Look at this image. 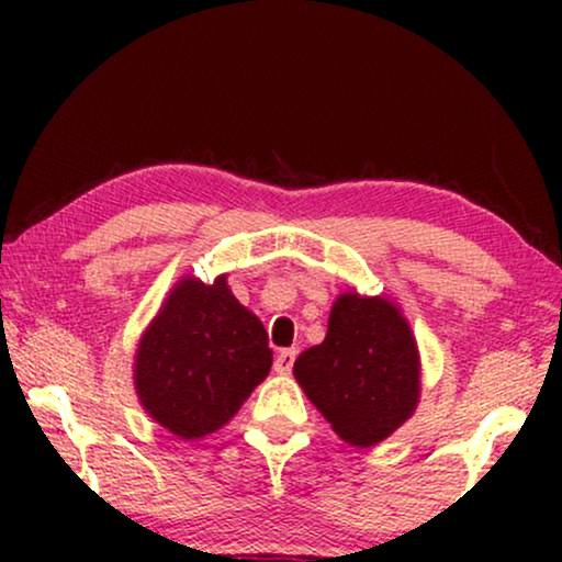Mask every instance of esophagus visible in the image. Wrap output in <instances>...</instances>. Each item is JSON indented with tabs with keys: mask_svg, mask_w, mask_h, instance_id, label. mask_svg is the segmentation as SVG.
Masks as SVG:
<instances>
[{
	"mask_svg": "<svg viewBox=\"0 0 562 562\" xmlns=\"http://www.w3.org/2000/svg\"><path fill=\"white\" fill-rule=\"evenodd\" d=\"M294 360H296V350L294 348H286V350H281L279 356H276V363H273V368H276V373H289L291 368H294Z\"/></svg>",
	"mask_w": 562,
	"mask_h": 562,
	"instance_id": "1",
	"label": "esophagus"
}]
</instances>
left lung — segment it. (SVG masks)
Returning a JSON list of instances; mask_svg holds the SVG:
<instances>
[{
    "instance_id": "left-lung-1",
    "label": "left lung",
    "mask_w": 562,
    "mask_h": 562,
    "mask_svg": "<svg viewBox=\"0 0 562 562\" xmlns=\"http://www.w3.org/2000/svg\"><path fill=\"white\" fill-rule=\"evenodd\" d=\"M294 375L335 432L358 448L386 440L419 398L412 329L381 296L337 299L327 337L296 358Z\"/></svg>"
}]
</instances>
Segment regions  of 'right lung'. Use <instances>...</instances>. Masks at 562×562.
<instances>
[{
    "label": "right lung",
    "instance_id": "right-lung-1",
    "mask_svg": "<svg viewBox=\"0 0 562 562\" xmlns=\"http://www.w3.org/2000/svg\"><path fill=\"white\" fill-rule=\"evenodd\" d=\"M271 363L263 325L229 294L225 276L212 286L183 279L145 329L135 383L153 419L194 440L225 425Z\"/></svg>",
    "mask_w": 562,
    "mask_h": 562
}]
</instances>
